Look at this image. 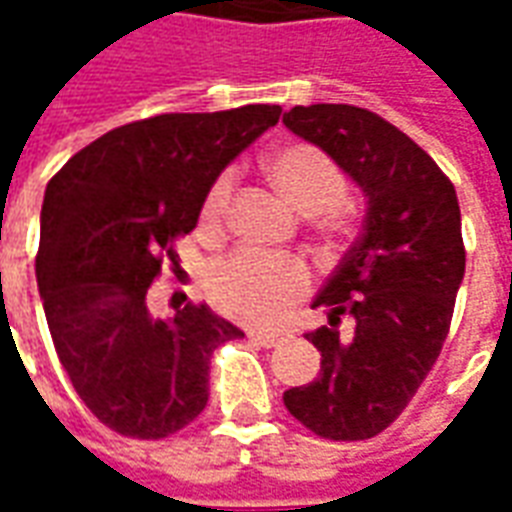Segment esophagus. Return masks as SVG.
Segmentation results:
<instances>
[{
  "label": "esophagus",
  "mask_w": 512,
  "mask_h": 512,
  "mask_svg": "<svg viewBox=\"0 0 512 512\" xmlns=\"http://www.w3.org/2000/svg\"><path fill=\"white\" fill-rule=\"evenodd\" d=\"M249 340L260 348H274L285 340V334H274V332H249Z\"/></svg>",
  "instance_id": "34e87169"
}]
</instances>
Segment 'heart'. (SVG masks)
<instances>
[{
    "mask_svg": "<svg viewBox=\"0 0 512 512\" xmlns=\"http://www.w3.org/2000/svg\"><path fill=\"white\" fill-rule=\"evenodd\" d=\"M271 180L285 200L304 216H321L323 224L340 222V202L345 197V175L329 153L307 142L279 147L268 158ZM233 172L216 178L211 191L202 202V224L216 227L222 222L227 202L233 194ZM208 296L211 301L235 321L274 326L279 323L296 301L307 293L310 274L296 260L255 255V252H235L227 260L213 263L208 271Z\"/></svg>",
    "mask_w": 512,
    "mask_h": 512,
    "instance_id": "1",
    "label": "heart"
}]
</instances>
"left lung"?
<instances>
[{
  "mask_svg": "<svg viewBox=\"0 0 512 512\" xmlns=\"http://www.w3.org/2000/svg\"><path fill=\"white\" fill-rule=\"evenodd\" d=\"M282 123L329 153L367 205L362 233L312 301L329 318L307 334L321 376L282 400L323 439H373L403 414L450 332L466 271L455 186L417 142L359 106H293ZM345 314L351 335L339 332Z\"/></svg>",
  "mask_w": 512,
  "mask_h": 512,
  "instance_id": "1",
  "label": "left lung"
}]
</instances>
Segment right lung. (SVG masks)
Segmentation results:
<instances>
[{"instance_id":"1","label":"right lung","mask_w":512,"mask_h":512,"mask_svg":"<svg viewBox=\"0 0 512 512\" xmlns=\"http://www.w3.org/2000/svg\"><path fill=\"white\" fill-rule=\"evenodd\" d=\"M282 106L158 115L79 150L49 180L35 260L51 340L84 406L134 439H164L208 403L213 348L244 332L205 304L147 307L161 257L191 233L205 194Z\"/></svg>"}]
</instances>
